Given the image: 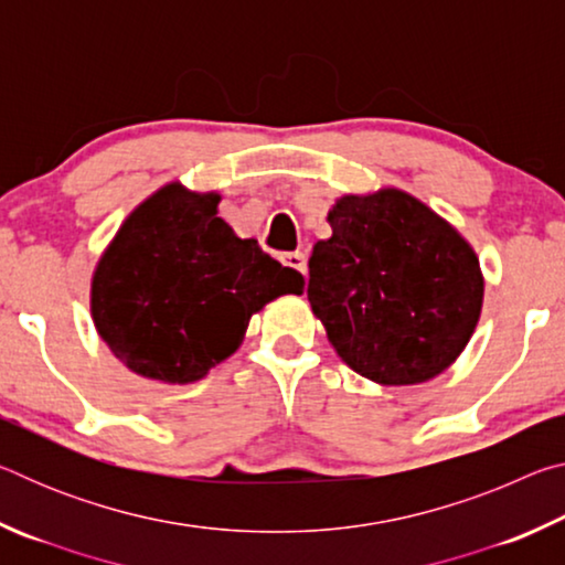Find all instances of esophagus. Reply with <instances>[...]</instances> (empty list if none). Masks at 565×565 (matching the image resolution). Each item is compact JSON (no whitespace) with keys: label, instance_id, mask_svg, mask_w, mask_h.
I'll return each mask as SVG.
<instances>
[{"label":"esophagus","instance_id":"obj_1","mask_svg":"<svg viewBox=\"0 0 565 565\" xmlns=\"http://www.w3.org/2000/svg\"><path fill=\"white\" fill-rule=\"evenodd\" d=\"M281 264L284 266H291L299 274H306V256L301 252H286L281 254Z\"/></svg>","mask_w":565,"mask_h":565}]
</instances>
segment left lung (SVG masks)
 I'll use <instances>...</instances> for the list:
<instances>
[{
  "label": "left lung",
  "instance_id": "8db88e82",
  "mask_svg": "<svg viewBox=\"0 0 565 565\" xmlns=\"http://www.w3.org/2000/svg\"><path fill=\"white\" fill-rule=\"evenodd\" d=\"M309 259L311 309L339 356L376 384H420L471 339L483 303L473 248L398 189L343 196Z\"/></svg>",
  "mask_w": 565,
  "mask_h": 565
}]
</instances>
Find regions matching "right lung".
Instances as JSON below:
<instances>
[{
  "label": "right lung",
  "instance_id": "obj_1",
  "mask_svg": "<svg viewBox=\"0 0 565 565\" xmlns=\"http://www.w3.org/2000/svg\"><path fill=\"white\" fill-rule=\"evenodd\" d=\"M218 194L169 184L134 212L94 271L92 317L134 374L189 384L238 349L252 313L303 276L216 216Z\"/></svg>",
  "mask_w": 565,
  "mask_h": 565
}]
</instances>
